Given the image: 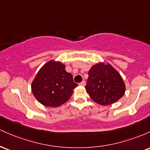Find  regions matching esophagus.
I'll return each instance as SVG.
<instances>
[{"instance_id": "esophagus-1", "label": "esophagus", "mask_w": 150, "mask_h": 150, "mask_svg": "<svg viewBox=\"0 0 150 150\" xmlns=\"http://www.w3.org/2000/svg\"><path fill=\"white\" fill-rule=\"evenodd\" d=\"M79 85H80V86H85V85H86V82H85V81H82V82H81L80 84H79Z\"/></svg>"}]
</instances>
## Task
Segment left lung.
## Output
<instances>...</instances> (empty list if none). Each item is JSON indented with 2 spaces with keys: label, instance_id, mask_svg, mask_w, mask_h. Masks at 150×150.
Instances as JSON below:
<instances>
[{
  "label": "left lung",
  "instance_id": "obj_1",
  "mask_svg": "<svg viewBox=\"0 0 150 150\" xmlns=\"http://www.w3.org/2000/svg\"><path fill=\"white\" fill-rule=\"evenodd\" d=\"M88 74L86 92L97 104L102 106L112 104L124 95V81L109 63L99 62L92 65Z\"/></svg>",
  "mask_w": 150,
  "mask_h": 150
}]
</instances>
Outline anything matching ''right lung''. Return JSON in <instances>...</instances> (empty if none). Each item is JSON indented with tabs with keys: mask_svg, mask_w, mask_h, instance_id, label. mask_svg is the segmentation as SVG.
Here are the masks:
<instances>
[{
	"mask_svg": "<svg viewBox=\"0 0 150 150\" xmlns=\"http://www.w3.org/2000/svg\"><path fill=\"white\" fill-rule=\"evenodd\" d=\"M77 86L72 74L65 70V65L51 60L39 69L31 87L39 103L48 107H58L69 100Z\"/></svg>",
	"mask_w": 150,
	"mask_h": 150,
	"instance_id": "1",
	"label": "right lung"
}]
</instances>
